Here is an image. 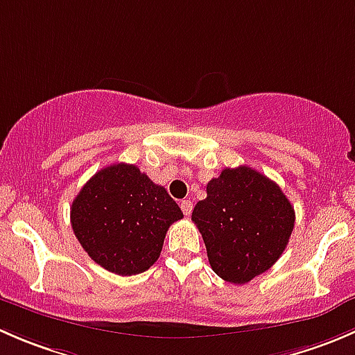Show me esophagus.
<instances>
[{
	"label": "esophagus",
	"mask_w": 355,
	"mask_h": 355,
	"mask_svg": "<svg viewBox=\"0 0 355 355\" xmlns=\"http://www.w3.org/2000/svg\"><path fill=\"white\" fill-rule=\"evenodd\" d=\"M180 207H182V211H184L185 216H191V213H192V202H191V200H187V199L182 200Z\"/></svg>",
	"instance_id": "esophagus-1"
}]
</instances>
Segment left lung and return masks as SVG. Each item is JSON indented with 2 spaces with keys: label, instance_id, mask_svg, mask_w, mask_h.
I'll return each mask as SVG.
<instances>
[{
  "label": "left lung",
  "instance_id": "8db88e82",
  "mask_svg": "<svg viewBox=\"0 0 355 355\" xmlns=\"http://www.w3.org/2000/svg\"><path fill=\"white\" fill-rule=\"evenodd\" d=\"M192 211L214 273L244 285L284 254L295 211L282 189L249 166L225 168Z\"/></svg>",
  "mask_w": 355,
  "mask_h": 355
}]
</instances>
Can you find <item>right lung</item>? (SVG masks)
<instances>
[{"instance_id": "obj_1", "label": "right lung", "mask_w": 355, "mask_h": 355, "mask_svg": "<svg viewBox=\"0 0 355 355\" xmlns=\"http://www.w3.org/2000/svg\"><path fill=\"white\" fill-rule=\"evenodd\" d=\"M184 213L135 164L99 170L71 202L73 234L94 263L121 277L149 270L159 257L164 235Z\"/></svg>"}]
</instances>
